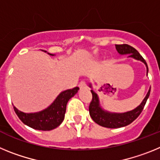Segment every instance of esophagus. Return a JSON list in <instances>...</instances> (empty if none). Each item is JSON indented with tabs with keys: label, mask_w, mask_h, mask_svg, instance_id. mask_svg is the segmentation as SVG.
Masks as SVG:
<instances>
[{
	"label": "esophagus",
	"mask_w": 160,
	"mask_h": 160,
	"mask_svg": "<svg viewBox=\"0 0 160 160\" xmlns=\"http://www.w3.org/2000/svg\"><path fill=\"white\" fill-rule=\"evenodd\" d=\"M78 87H79V88H80V89H85V88H87V84H86V82H85L84 81H82L81 82L79 83Z\"/></svg>",
	"instance_id": "esophagus-1"
}]
</instances>
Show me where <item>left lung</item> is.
<instances>
[{
    "label": "left lung",
    "mask_w": 160,
    "mask_h": 160,
    "mask_svg": "<svg viewBox=\"0 0 160 160\" xmlns=\"http://www.w3.org/2000/svg\"><path fill=\"white\" fill-rule=\"evenodd\" d=\"M117 51L119 54H129L128 57L132 58L135 60L141 61L142 62L145 64L147 67V75L148 73V67L146 61L144 60L143 58L140 55V53L137 51L135 48L132 46L123 44V45H115ZM89 87L92 88L91 84H90ZM92 93V101L90 102V107H89V111H90V115L94 122L98 125L107 128H119L128 126L131 124L134 120L136 119L138 115L141 114V112L143 110V107L145 106L148 100V97L150 95V91L151 88L148 90L146 97L144 98L140 105L138 106L136 108H135L132 111H128L124 113H112L110 111H105L100 106L99 98L98 94L94 92V90H90Z\"/></svg>",
    "instance_id": "8db88e82"
}]
</instances>
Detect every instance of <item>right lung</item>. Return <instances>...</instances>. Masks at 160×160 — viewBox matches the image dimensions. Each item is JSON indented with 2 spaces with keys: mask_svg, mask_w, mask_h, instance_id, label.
I'll return each instance as SVG.
<instances>
[{
  "mask_svg": "<svg viewBox=\"0 0 160 160\" xmlns=\"http://www.w3.org/2000/svg\"><path fill=\"white\" fill-rule=\"evenodd\" d=\"M42 51L46 52V50ZM49 54L51 56L54 55L52 53ZM78 90V87H74L61 92L51 105L43 111L35 113H24L13 107L14 111L21 121L29 128L39 131H51L62 122L68 101L77 94Z\"/></svg>",
  "mask_w": 160,
  "mask_h": 160,
  "instance_id": "1",
  "label": "right lung"
}]
</instances>
